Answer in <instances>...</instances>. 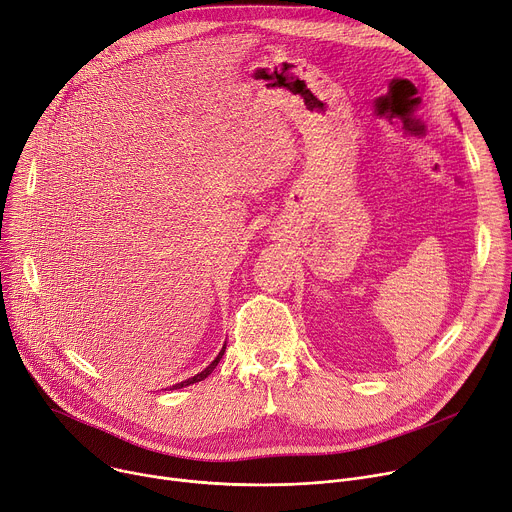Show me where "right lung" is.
Wrapping results in <instances>:
<instances>
[{"label": "right lung", "mask_w": 512, "mask_h": 512, "mask_svg": "<svg viewBox=\"0 0 512 512\" xmlns=\"http://www.w3.org/2000/svg\"><path fill=\"white\" fill-rule=\"evenodd\" d=\"M224 352H226V344L222 346V350L218 352V356L212 360V364H208L206 368H203L201 372H197L195 377H191V379H187V381H181V383H177V385H173V389H183V387H189V385H193V383H199V381H203V379H208V374H212V370L218 366V362L222 360V356H224Z\"/></svg>", "instance_id": "right-lung-1"}]
</instances>
